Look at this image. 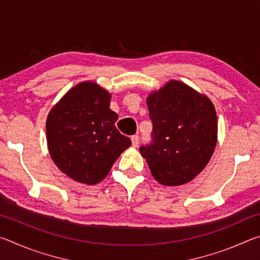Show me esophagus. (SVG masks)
<instances>
[{
    "instance_id": "34e87169",
    "label": "esophagus",
    "mask_w": 260,
    "mask_h": 260,
    "mask_svg": "<svg viewBox=\"0 0 260 260\" xmlns=\"http://www.w3.org/2000/svg\"><path fill=\"white\" fill-rule=\"evenodd\" d=\"M139 141H140L139 135H133V136H132V144H133L134 148H136V147L139 146Z\"/></svg>"
}]
</instances>
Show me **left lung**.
Returning <instances> with one entry per match:
<instances>
[{"label":"left lung","instance_id":"1","mask_svg":"<svg viewBox=\"0 0 260 260\" xmlns=\"http://www.w3.org/2000/svg\"><path fill=\"white\" fill-rule=\"evenodd\" d=\"M152 141L140 152L152 177L164 186H181L208 165L218 140L213 103L186 83L170 80L147 98Z\"/></svg>","mask_w":260,"mask_h":260}]
</instances>
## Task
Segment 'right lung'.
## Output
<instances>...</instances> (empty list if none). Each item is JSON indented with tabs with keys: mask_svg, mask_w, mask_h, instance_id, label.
Listing matches in <instances>:
<instances>
[{
	"mask_svg": "<svg viewBox=\"0 0 260 260\" xmlns=\"http://www.w3.org/2000/svg\"><path fill=\"white\" fill-rule=\"evenodd\" d=\"M111 94L93 81L72 87L48 113L46 131L51 159L69 178L96 184L132 142L117 129Z\"/></svg>",
	"mask_w": 260,
	"mask_h": 260,
	"instance_id": "add662e5",
	"label": "right lung"
}]
</instances>
